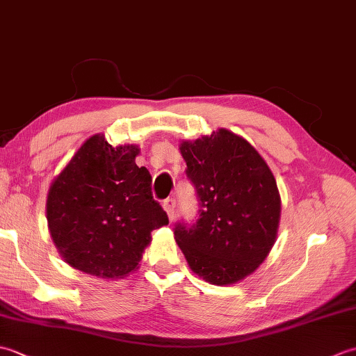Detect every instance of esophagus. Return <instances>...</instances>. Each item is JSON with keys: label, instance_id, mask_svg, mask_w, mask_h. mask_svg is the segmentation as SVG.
<instances>
[{"label": "esophagus", "instance_id": "1", "mask_svg": "<svg viewBox=\"0 0 356 356\" xmlns=\"http://www.w3.org/2000/svg\"><path fill=\"white\" fill-rule=\"evenodd\" d=\"M163 209L166 211V214H168L170 220L172 222L174 220V213H176V200H174L172 197H168L165 202H163Z\"/></svg>", "mask_w": 356, "mask_h": 356}]
</instances>
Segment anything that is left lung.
<instances>
[{"label": "left lung", "mask_w": 356, "mask_h": 356, "mask_svg": "<svg viewBox=\"0 0 356 356\" xmlns=\"http://www.w3.org/2000/svg\"><path fill=\"white\" fill-rule=\"evenodd\" d=\"M199 200L197 220L174 236L190 268L211 284H232L259 268L275 241L280 195L255 148L225 128L180 145Z\"/></svg>", "instance_id": "1"}]
</instances>
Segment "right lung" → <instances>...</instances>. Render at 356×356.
I'll use <instances>...</instances> for the list:
<instances>
[{"mask_svg":"<svg viewBox=\"0 0 356 356\" xmlns=\"http://www.w3.org/2000/svg\"><path fill=\"white\" fill-rule=\"evenodd\" d=\"M136 145L113 147L102 134L84 142L47 197L51 238L86 274L120 278L136 269L151 231L168 225L153 199L151 174L134 162Z\"/></svg>","mask_w":356,"mask_h":356,"instance_id":"1","label":"right lung"}]
</instances>
